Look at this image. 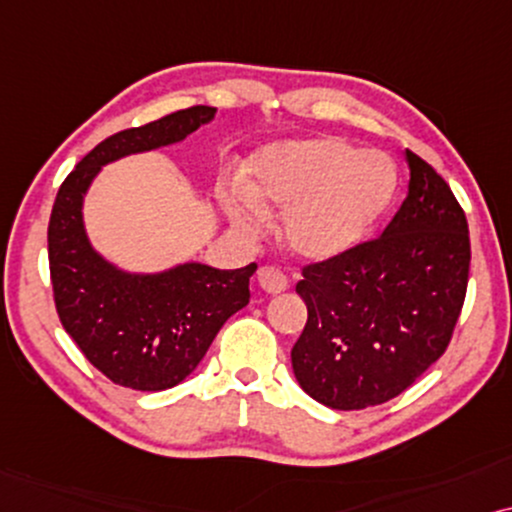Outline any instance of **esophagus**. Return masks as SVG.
Segmentation results:
<instances>
[{"mask_svg": "<svg viewBox=\"0 0 512 512\" xmlns=\"http://www.w3.org/2000/svg\"><path fill=\"white\" fill-rule=\"evenodd\" d=\"M257 281H260L262 290L271 292V295H278V292L288 288V276L276 267H260V271H257Z\"/></svg>", "mask_w": 512, "mask_h": 512, "instance_id": "1", "label": "esophagus"}]
</instances>
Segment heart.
Instances as JSON below:
<instances>
[{"label": "heart", "mask_w": 512, "mask_h": 512, "mask_svg": "<svg viewBox=\"0 0 512 512\" xmlns=\"http://www.w3.org/2000/svg\"><path fill=\"white\" fill-rule=\"evenodd\" d=\"M398 173L379 152H358L339 138L285 142L257 156L248 196L229 203L243 234H260L262 208L283 210V238L304 260L342 255L365 238L391 206Z\"/></svg>", "instance_id": "obj_1"}]
</instances>
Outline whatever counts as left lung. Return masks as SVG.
Masks as SVG:
<instances>
[{"mask_svg": "<svg viewBox=\"0 0 512 512\" xmlns=\"http://www.w3.org/2000/svg\"><path fill=\"white\" fill-rule=\"evenodd\" d=\"M410 189L384 234L302 269L292 370L313 400L365 410L410 388L452 342L468 288L466 213L407 149Z\"/></svg>", "mask_w": 512, "mask_h": 512, "instance_id": "1", "label": "left lung"}]
</instances>
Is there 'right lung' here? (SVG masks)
Listing matches in <instances>:
<instances>
[{
  "label": "right lung",
  "instance_id": "1",
  "mask_svg": "<svg viewBox=\"0 0 512 512\" xmlns=\"http://www.w3.org/2000/svg\"><path fill=\"white\" fill-rule=\"evenodd\" d=\"M213 117L215 107L194 105L109 135L65 177L53 203L49 269L58 318L88 363L119 386L166 391L192 374L227 318L250 302L257 264L124 274L88 243L81 201L105 163L187 138Z\"/></svg>",
  "mask_w": 512,
  "mask_h": 512
}]
</instances>
